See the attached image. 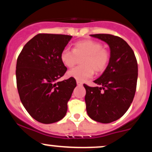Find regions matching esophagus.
I'll return each mask as SVG.
<instances>
[{"label": "esophagus", "instance_id": "34e87169", "mask_svg": "<svg viewBox=\"0 0 152 152\" xmlns=\"http://www.w3.org/2000/svg\"><path fill=\"white\" fill-rule=\"evenodd\" d=\"M76 83H77L78 86H82V85H83V83H82L81 81H76Z\"/></svg>", "mask_w": 152, "mask_h": 152}]
</instances>
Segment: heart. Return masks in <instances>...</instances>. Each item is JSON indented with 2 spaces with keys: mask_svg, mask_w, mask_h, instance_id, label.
Wrapping results in <instances>:
<instances>
[{
  "mask_svg": "<svg viewBox=\"0 0 152 152\" xmlns=\"http://www.w3.org/2000/svg\"><path fill=\"white\" fill-rule=\"evenodd\" d=\"M84 56L81 61L83 66H77L69 71V77L79 81H84L94 76V71L102 72L107 67L111 54L102 44L94 40H83L74 44V50L64 48L61 53V60L68 68L73 67L78 58Z\"/></svg>",
  "mask_w": 152,
  "mask_h": 152,
  "instance_id": "b5f03b06",
  "label": "heart"
}]
</instances>
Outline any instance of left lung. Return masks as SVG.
<instances>
[{"label":"left lung","instance_id":"obj_1","mask_svg":"<svg viewBox=\"0 0 152 152\" xmlns=\"http://www.w3.org/2000/svg\"><path fill=\"white\" fill-rule=\"evenodd\" d=\"M111 50L110 61L103 74L94 82L100 87L86 88V109L91 118L108 124L118 119L133 102L138 77L137 61L132 48L124 39L111 34H93Z\"/></svg>","mask_w":152,"mask_h":152}]
</instances>
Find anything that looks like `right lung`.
Listing matches in <instances>:
<instances>
[{
  "label": "right lung",
  "instance_id": "obj_1",
  "mask_svg": "<svg viewBox=\"0 0 152 152\" xmlns=\"http://www.w3.org/2000/svg\"><path fill=\"white\" fill-rule=\"evenodd\" d=\"M72 38L39 34L26 44L17 58L16 83L20 99L34 119L43 124L60 121L76 86L75 78L57 81L67 71L61 53Z\"/></svg>",
  "mask_w": 152,
  "mask_h": 152
}]
</instances>
